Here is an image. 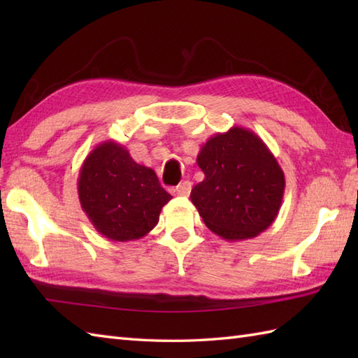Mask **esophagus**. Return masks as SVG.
I'll use <instances>...</instances> for the list:
<instances>
[{"label":"esophagus","mask_w":358,"mask_h":358,"mask_svg":"<svg viewBox=\"0 0 358 358\" xmlns=\"http://www.w3.org/2000/svg\"><path fill=\"white\" fill-rule=\"evenodd\" d=\"M191 189H192L191 181H183V183H180L177 187H175V192L181 196H187L191 194Z\"/></svg>","instance_id":"obj_1"}]
</instances>
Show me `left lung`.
<instances>
[{
	"instance_id": "obj_1",
	"label": "left lung",
	"mask_w": 358,
	"mask_h": 358,
	"mask_svg": "<svg viewBox=\"0 0 358 358\" xmlns=\"http://www.w3.org/2000/svg\"><path fill=\"white\" fill-rule=\"evenodd\" d=\"M196 164L204 173L191 200L204 224L226 240H248L275 222L285 173L252 131L234 126L203 144Z\"/></svg>"
}]
</instances>
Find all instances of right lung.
<instances>
[{
    "label": "right lung",
    "mask_w": 358,
    "mask_h": 358,
    "mask_svg": "<svg viewBox=\"0 0 358 358\" xmlns=\"http://www.w3.org/2000/svg\"><path fill=\"white\" fill-rule=\"evenodd\" d=\"M78 199L103 237L132 241L154 229L172 196L154 169L135 163L124 146L109 140L98 144L83 163Z\"/></svg>",
    "instance_id": "obj_1"
}]
</instances>
